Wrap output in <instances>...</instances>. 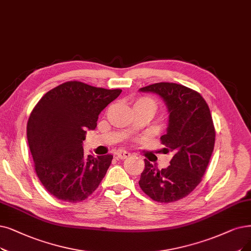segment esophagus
<instances>
[{
	"instance_id": "34e87169",
	"label": "esophagus",
	"mask_w": 251,
	"mask_h": 251,
	"mask_svg": "<svg viewBox=\"0 0 251 251\" xmlns=\"http://www.w3.org/2000/svg\"><path fill=\"white\" fill-rule=\"evenodd\" d=\"M115 154H116V157L120 158V159L127 158L129 155H131V153H129L128 151H126V150H118Z\"/></svg>"
}]
</instances>
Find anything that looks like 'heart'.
<instances>
[{
  "instance_id": "heart-1",
  "label": "heart",
  "mask_w": 251,
  "mask_h": 251,
  "mask_svg": "<svg viewBox=\"0 0 251 251\" xmlns=\"http://www.w3.org/2000/svg\"><path fill=\"white\" fill-rule=\"evenodd\" d=\"M138 102H152V101H151V100H150V99H146V98H143V99H140ZM152 103H153V102H152Z\"/></svg>"
}]
</instances>
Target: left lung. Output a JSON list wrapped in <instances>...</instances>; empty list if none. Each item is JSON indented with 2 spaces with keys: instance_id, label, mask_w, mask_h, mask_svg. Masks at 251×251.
Here are the masks:
<instances>
[{
  "instance_id": "obj_1",
  "label": "left lung",
  "mask_w": 251,
  "mask_h": 251,
  "mask_svg": "<svg viewBox=\"0 0 251 251\" xmlns=\"http://www.w3.org/2000/svg\"><path fill=\"white\" fill-rule=\"evenodd\" d=\"M164 100L169 112L167 133L160 137L165 152H172L170 166L157 170L144 159L139 185L159 203L186 197L201 182L215 143V129L203 97L186 86L159 82L139 89Z\"/></svg>"
}]
</instances>
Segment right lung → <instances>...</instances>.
Here are the masks:
<instances>
[{"label": "right lung", "mask_w": 251, "mask_h": 251, "mask_svg": "<svg viewBox=\"0 0 251 251\" xmlns=\"http://www.w3.org/2000/svg\"><path fill=\"white\" fill-rule=\"evenodd\" d=\"M122 89L69 81L46 93L29 115L26 137L43 186L58 200L77 203L91 196L106 175L113 155H84L86 131Z\"/></svg>", "instance_id": "1"}]
</instances>
